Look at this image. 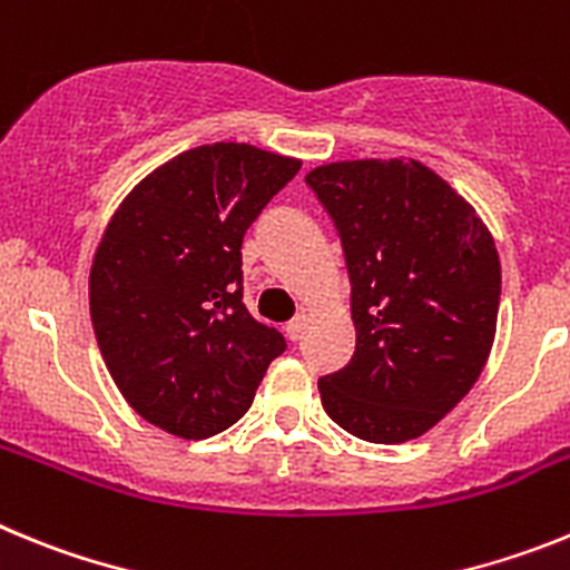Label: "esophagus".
<instances>
[{
  "mask_svg": "<svg viewBox=\"0 0 570 570\" xmlns=\"http://www.w3.org/2000/svg\"><path fill=\"white\" fill-rule=\"evenodd\" d=\"M302 334H305V316H294V320L285 325V336H288L291 342H299Z\"/></svg>",
  "mask_w": 570,
  "mask_h": 570,
  "instance_id": "1",
  "label": "esophagus"
}]
</instances>
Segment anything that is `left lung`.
Returning <instances> with one entry per match:
<instances>
[{
  "instance_id": "8db88e82",
  "label": "left lung",
  "mask_w": 570,
  "mask_h": 570,
  "mask_svg": "<svg viewBox=\"0 0 570 570\" xmlns=\"http://www.w3.org/2000/svg\"><path fill=\"white\" fill-rule=\"evenodd\" d=\"M305 183L334 219L356 351L322 376V407L380 445L416 440L480 380L500 314L491 230L416 159H354Z\"/></svg>"
}]
</instances>
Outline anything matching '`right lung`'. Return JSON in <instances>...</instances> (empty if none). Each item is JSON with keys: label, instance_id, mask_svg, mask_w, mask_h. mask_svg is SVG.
<instances>
[{"label": "right lung", "instance_id": "obj_1", "mask_svg": "<svg viewBox=\"0 0 570 570\" xmlns=\"http://www.w3.org/2000/svg\"><path fill=\"white\" fill-rule=\"evenodd\" d=\"M299 159L245 142L174 156L110 216L90 268V322L128 405L208 440L254 402L285 336L242 302V236Z\"/></svg>", "mask_w": 570, "mask_h": 570}]
</instances>
